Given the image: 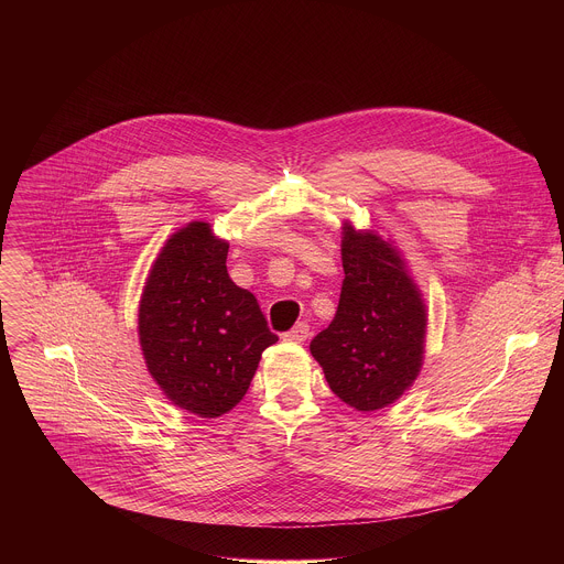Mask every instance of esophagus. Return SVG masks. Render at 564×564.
<instances>
[{
	"instance_id": "esophagus-1",
	"label": "esophagus",
	"mask_w": 564,
	"mask_h": 564,
	"mask_svg": "<svg viewBox=\"0 0 564 564\" xmlns=\"http://www.w3.org/2000/svg\"><path fill=\"white\" fill-rule=\"evenodd\" d=\"M308 336H311V327H308V323H297L295 327H291V329L284 334V340H291V343H304Z\"/></svg>"
}]
</instances>
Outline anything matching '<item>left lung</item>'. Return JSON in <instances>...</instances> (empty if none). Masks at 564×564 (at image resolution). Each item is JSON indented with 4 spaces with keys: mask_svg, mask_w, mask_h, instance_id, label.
I'll use <instances>...</instances> for the list:
<instances>
[{
    "mask_svg": "<svg viewBox=\"0 0 564 564\" xmlns=\"http://www.w3.org/2000/svg\"><path fill=\"white\" fill-rule=\"evenodd\" d=\"M343 289L311 354L338 400L369 412L400 400L423 365L427 311L400 251L373 230L343 226Z\"/></svg>",
    "mask_w": 564,
    "mask_h": 564,
    "instance_id": "left-lung-1",
    "label": "left lung"
}]
</instances>
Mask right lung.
<instances>
[{
    "instance_id": "1",
    "label": "right lung",
    "mask_w": 564,
    "mask_h": 564,
    "mask_svg": "<svg viewBox=\"0 0 564 564\" xmlns=\"http://www.w3.org/2000/svg\"><path fill=\"white\" fill-rule=\"evenodd\" d=\"M228 247L210 224L191 221L164 242L139 306L148 371L166 400L204 419L241 402L278 340L256 297L230 280Z\"/></svg>"
}]
</instances>
